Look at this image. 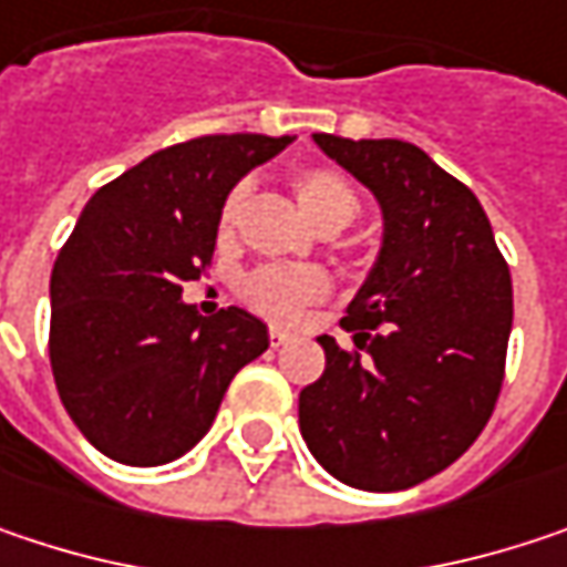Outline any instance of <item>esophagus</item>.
<instances>
[{
  "label": "esophagus",
  "instance_id": "obj_1",
  "mask_svg": "<svg viewBox=\"0 0 567 567\" xmlns=\"http://www.w3.org/2000/svg\"><path fill=\"white\" fill-rule=\"evenodd\" d=\"M269 340H272V347H285V343H288V331H285V328H272V331H269Z\"/></svg>",
  "mask_w": 567,
  "mask_h": 567
}]
</instances>
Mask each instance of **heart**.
Here are the masks:
<instances>
[{
  "label": "heart",
  "instance_id": "heart-1",
  "mask_svg": "<svg viewBox=\"0 0 567 567\" xmlns=\"http://www.w3.org/2000/svg\"><path fill=\"white\" fill-rule=\"evenodd\" d=\"M295 200L301 207V214L321 227V230H340L357 217V190L353 184L343 178L337 168H301L291 178ZM246 187H233L220 207V236H230L236 214L243 207ZM331 288V279L321 269H259L243 282V298L269 315V318H291L298 308L324 298Z\"/></svg>",
  "mask_w": 567,
  "mask_h": 567
}]
</instances>
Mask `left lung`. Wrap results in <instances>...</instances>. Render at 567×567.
<instances>
[{
  "mask_svg": "<svg viewBox=\"0 0 567 567\" xmlns=\"http://www.w3.org/2000/svg\"><path fill=\"white\" fill-rule=\"evenodd\" d=\"M318 148L380 204L383 239L340 321L357 350L324 347L298 395L315 461L340 484L409 489L484 432L513 328L509 266L474 190L412 142L315 132Z\"/></svg>",
  "mask_w": 567,
  "mask_h": 567,
  "instance_id": "left-lung-1",
  "label": "left lung"
}]
</instances>
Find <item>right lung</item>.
<instances>
[{"mask_svg": "<svg viewBox=\"0 0 567 567\" xmlns=\"http://www.w3.org/2000/svg\"><path fill=\"white\" fill-rule=\"evenodd\" d=\"M295 135H200L103 184L51 272V370L68 415L130 467L178 461L210 432L230 380L269 347V328L181 301L217 246L239 178Z\"/></svg>", "mask_w": 567, "mask_h": 567, "instance_id": "1", "label": "right lung"}]
</instances>
